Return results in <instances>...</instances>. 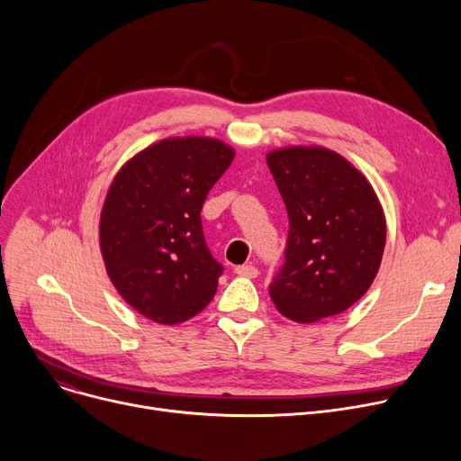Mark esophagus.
Instances as JSON below:
<instances>
[{
    "mask_svg": "<svg viewBox=\"0 0 461 461\" xmlns=\"http://www.w3.org/2000/svg\"><path fill=\"white\" fill-rule=\"evenodd\" d=\"M235 273L239 276H247V278H256L259 275L258 267H254V265H239V267H235Z\"/></svg>",
    "mask_w": 461,
    "mask_h": 461,
    "instance_id": "esophagus-1",
    "label": "esophagus"
}]
</instances>
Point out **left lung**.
<instances>
[{"label": "left lung", "instance_id": "8db88e82", "mask_svg": "<svg viewBox=\"0 0 461 461\" xmlns=\"http://www.w3.org/2000/svg\"><path fill=\"white\" fill-rule=\"evenodd\" d=\"M267 166L289 218L269 295L297 323L338 316L379 271L386 226L375 192L344 157L323 148L276 149Z\"/></svg>", "mask_w": 461, "mask_h": 461}]
</instances>
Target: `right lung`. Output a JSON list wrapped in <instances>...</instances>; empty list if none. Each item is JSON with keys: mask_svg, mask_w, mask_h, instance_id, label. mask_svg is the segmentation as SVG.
<instances>
[{"mask_svg": "<svg viewBox=\"0 0 461 461\" xmlns=\"http://www.w3.org/2000/svg\"><path fill=\"white\" fill-rule=\"evenodd\" d=\"M233 155L212 138H167L131 158L108 190L101 212L108 276L155 323H183L216 294L224 267L207 249L200 212Z\"/></svg>", "mask_w": 461, "mask_h": 461, "instance_id": "1", "label": "right lung"}]
</instances>
